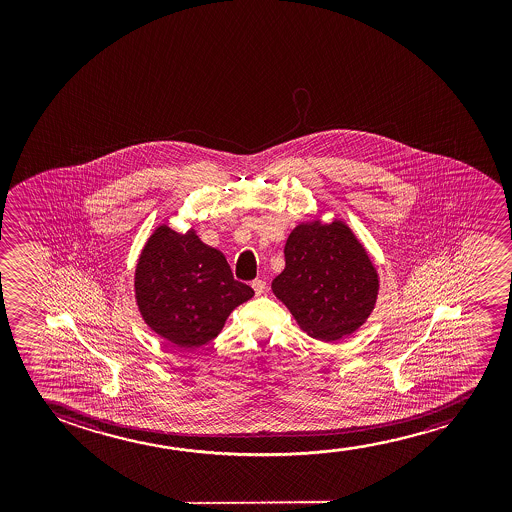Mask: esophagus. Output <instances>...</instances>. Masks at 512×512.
Wrapping results in <instances>:
<instances>
[{
  "mask_svg": "<svg viewBox=\"0 0 512 512\" xmlns=\"http://www.w3.org/2000/svg\"><path fill=\"white\" fill-rule=\"evenodd\" d=\"M252 288L255 290V294L262 295L266 292V281L257 278V280L252 281Z\"/></svg>",
  "mask_w": 512,
  "mask_h": 512,
  "instance_id": "obj_1",
  "label": "esophagus"
}]
</instances>
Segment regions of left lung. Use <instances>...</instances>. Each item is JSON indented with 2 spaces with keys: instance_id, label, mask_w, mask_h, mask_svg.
Masks as SVG:
<instances>
[{
  "instance_id": "obj_1",
  "label": "left lung",
  "mask_w": 512,
  "mask_h": 512,
  "mask_svg": "<svg viewBox=\"0 0 512 512\" xmlns=\"http://www.w3.org/2000/svg\"><path fill=\"white\" fill-rule=\"evenodd\" d=\"M271 287L309 336L337 341L371 315L379 283L364 246L334 220L295 227L285 245V269Z\"/></svg>"
}]
</instances>
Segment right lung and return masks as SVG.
Instances as JSON below:
<instances>
[{
    "instance_id": "1",
    "label": "right lung",
    "mask_w": 512,
    "mask_h": 512,
    "mask_svg": "<svg viewBox=\"0 0 512 512\" xmlns=\"http://www.w3.org/2000/svg\"><path fill=\"white\" fill-rule=\"evenodd\" d=\"M143 320L182 348L210 343L232 309L248 301L252 287L234 280L224 253L161 225L141 252L134 278Z\"/></svg>"
}]
</instances>
